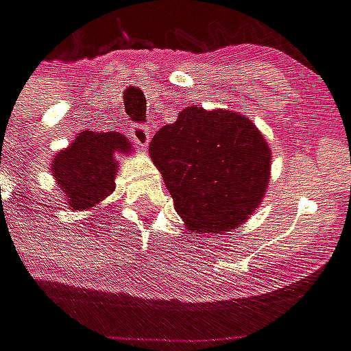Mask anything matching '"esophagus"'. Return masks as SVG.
Returning a JSON list of instances; mask_svg holds the SVG:
<instances>
[{"label":"esophagus","mask_w":351,"mask_h":351,"mask_svg":"<svg viewBox=\"0 0 351 351\" xmlns=\"http://www.w3.org/2000/svg\"><path fill=\"white\" fill-rule=\"evenodd\" d=\"M130 136L134 137V141L139 145V147H149L150 143V130L143 124H134L130 128Z\"/></svg>","instance_id":"obj_1"}]
</instances>
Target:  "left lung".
I'll return each mask as SVG.
<instances>
[{
	"label": "left lung",
	"mask_w": 351,
	"mask_h": 351,
	"mask_svg": "<svg viewBox=\"0 0 351 351\" xmlns=\"http://www.w3.org/2000/svg\"><path fill=\"white\" fill-rule=\"evenodd\" d=\"M189 234H221L245 223L266 195L271 149L247 117L188 106L149 147Z\"/></svg>",
	"instance_id": "obj_1"
}]
</instances>
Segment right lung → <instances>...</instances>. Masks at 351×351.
I'll return each mask as SVG.
<instances>
[{
	"instance_id": "right-lung-1",
	"label": "right lung",
	"mask_w": 351,
	"mask_h": 351,
	"mask_svg": "<svg viewBox=\"0 0 351 351\" xmlns=\"http://www.w3.org/2000/svg\"><path fill=\"white\" fill-rule=\"evenodd\" d=\"M134 152L128 137L119 132H87L77 134L69 147L59 150L50 163L64 201L74 212L96 208L115 191V175L119 169L117 156ZM98 215V212H95Z\"/></svg>"
}]
</instances>
